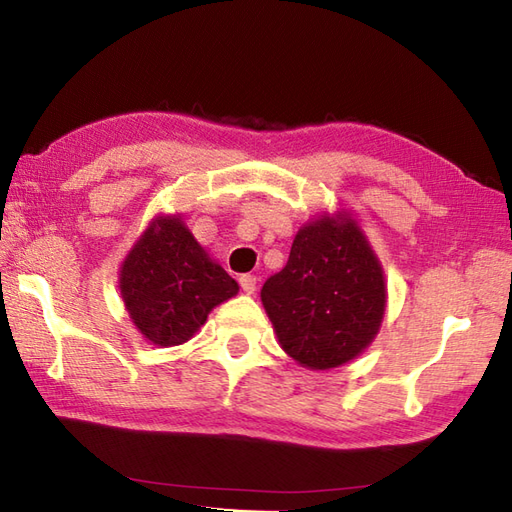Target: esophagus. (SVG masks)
<instances>
[{"label":"esophagus","instance_id":"obj_1","mask_svg":"<svg viewBox=\"0 0 512 512\" xmlns=\"http://www.w3.org/2000/svg\"><path fill=\"white\" fill-rule=\"evenodd\" d=\"M239 286L246 292V295H255L257 290V277L255 275H242L239 277Z\"/></svg>","mask_w":512,"mask_h":512}]
</instances>
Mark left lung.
Instances as JSON below:
<instances>
[{"instance_id": "1", "label": "left lung", "mask_w": 512, "mask_h": 512, "mask_svg": "<svg viewBox=\"0 0 512 512\" xmlns=\"http://www.w3.org/2000/svg\"><path fill=\"white\" fill-rule=\"evenodd\" d=\"M262 303L281 350L323 372L354 361L376 339L387 308L385 273L350 213H321L297 231Z\"/></svg>"}]
</instances>
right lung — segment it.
<instances>
[{"label":"right lung","mask_w":512,"mask_h":512,"mask_svg":"<svg viewBox=\"0 0 512 512\" xmlns=\"http://www.w3.org/2000/svg\"><path fill=\"white\" fill-rule=\"evenodd\" d=\"M129 319L149 343H187L209 312L239 292L237 281L211 259L182 213L149 222L118 270Z\"/></svg>","instance_id":"obj_1"}]
</instances>
